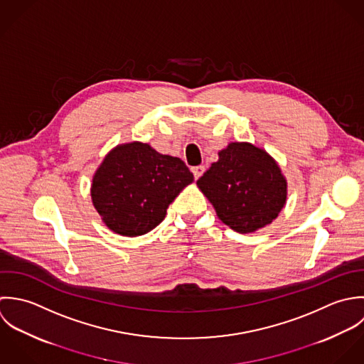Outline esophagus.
<instances>
[{
    "label": "esophagus",
    "mask_w": 364,
    "mask_h": 364,
    "mask_svg": "<svg viewBox=\"0 0 364 364\" xmlns=\"http://www.w3.org/2000/svg\"><path fill=\"white\" fill-rule=\"evenodd\" d=\"M191 171H193V174H194L196 178H200V177L204 174L205 167H204V166H196V167L191 168Z\"/></svg>",
    "instance_id": "obj_1"
}]
</instances>
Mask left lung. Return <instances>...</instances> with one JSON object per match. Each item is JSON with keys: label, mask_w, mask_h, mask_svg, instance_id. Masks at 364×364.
Returning <instances> with one entry per match:
<instances>
[{"label": "left lung", "mask_w": 364, "mask_h": 364, "mask_svg": "<svg viewBox=\"0 0 364 364\" xmlns=\"http://www.w3.org/2000/svg\"><path fill=\"white\" fill-rule=\"evenodd\" d=\"M197 181L218 218L239 233H250L277 218L287 200V180L263 149L232 142Z\"/></svg>", "instance_id": "1"}]
</instances>
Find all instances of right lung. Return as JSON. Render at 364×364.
Here are the masks:
<instances>
[{
  "mask_svg": "<svg viewBox=\"0 0 364 364\" xmlns=\"http://www.w3.org/2000/svg\"><path fill=\"white\" fill-rule=\"evenodd\" d=\"M194 181L186 163L142 142L114 147L97 168L91 200L102 222L122 236H141L166 217L168 205Z\"/></svg>",
  "mask_w": 364,
  "mask_h": 364,
  "instance_id": "1",
  "label": "right lung"
}]
</instances>
